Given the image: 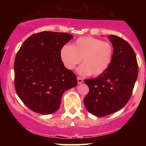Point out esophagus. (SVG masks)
<instances>
[{
	"mask_svg": "<svg viewBox=\"0 0 146 146\" xmlns=\"http://www.w3.org/2000/svg\"><path fill=\"white\" fill-rule=\"evenodd\" d=\"M83 82H84V80L82 78H80V77H78V83L79 84L83 83Z\"/></svg>",
	"mask_w": 146,
	"mask_h": 146,
	"instance_id": "esophagus-1",
	"label": "esophagus"
}]
</instances>
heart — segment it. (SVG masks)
Segmentation results:
<instances>
[{
    "mask_svg": "<svg viewBox=\"0 0 146 146\" xmlns=\"http://www.w3.org/2000/svg\"><path fill=\"white\" fill-rule=\"evenodd\" d=\"M113 53V46L110 42L86 36L78 38L73 46L64 45L60 57L65 67L69 70H73L82 59L84 64L78 68V73L99 76L110 66Z\"/></svg>",
    "mask_w": 146,
    "mask_h": 146,
    "instance_id": "obj_1",
    "label": "heart"
}]
</instances>
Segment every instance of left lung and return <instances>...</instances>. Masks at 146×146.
<instances>
[{
	"label": "left lung",
	"mask_w": 146,
	"mask_h": 146,
	"mask_svg": "<svg viewBox=\"0 0 146 146\" xmlns=\"http://www.w3.org/2000/svg\"><path fill=\"white\" fill-rule=\"evenodd\" d=\"M113 58L108 69L95 79L84 80L89 93L84 99L86 110L104 117L121 110L131 97L138 76L136 55L132 46L120 37L108 36Z\"/></svg>",
	"instance_id": "obj_1"
}]
</instances>
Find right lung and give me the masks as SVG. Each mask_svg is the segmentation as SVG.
<instances>
[{
  "mask_svg": "<svg viewBox=\"0 0 146 146\" xmlns=\"http://www.w3.org/2000/svg\"><path fill=\"white\" fill-rule=\"evenodd\" d=\"M67 33L42 31L23 42L14 62V84L20 99L33 112L53 113L63 93L77 86V77L64 66L62 48L73 39Z\"/></svg>",
  "mask_w": 146,
  "mask_h": 146,
  "instance_id": "1",
  "label": "right lung"
}]
</instances>
